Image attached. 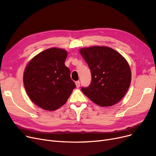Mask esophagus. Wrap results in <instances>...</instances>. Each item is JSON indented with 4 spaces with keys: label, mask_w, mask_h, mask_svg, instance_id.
<instances>
[{
    "label": "esophagus",
    "mask_w": 156,
    "mask_h": 156,
    "mask_svg": "<svg viewBox=\"0 0 156 156\" xmlns=\"http://www.w3.org/2000/svg\"><path fill=\"white\" fill-rule=\"evenodd\" d=\"M75 84H76V87L77 88H79V87H80V81H76L75 82Z\"/></svg>",
    "instance_id": "34e87169"
}]
</instances>
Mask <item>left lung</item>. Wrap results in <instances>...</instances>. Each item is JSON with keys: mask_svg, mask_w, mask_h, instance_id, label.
I'll return each mask as SVG.
<instances>
[{"mask_svg": "<svg viewBox=\"0 0 156 156\" xmlns=\"http://www.w3.org/2000/svg\"><path fill=\"white\" fill-rule=\"evenodd\" d=\"M80 53L88 64L92 75L90 85L81 88L84 95L101 107L112 106L121 100L131 80L126 60L108 47L82 48Z\"/></svg>", "mask_w": 156, "mask_h": 156, "instance_id": "8db88e82", "label": "left lung"}]
</instances>
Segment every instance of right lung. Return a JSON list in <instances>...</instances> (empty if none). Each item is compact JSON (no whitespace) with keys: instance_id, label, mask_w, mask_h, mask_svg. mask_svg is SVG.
Here are the masks:
<instances>
[{"instance_id":"add662e5","label":"right lung","mask_w":156,"mask_h":156,"mask_svg":"<svg viewBox=\"0 0 156 156\" xmlns=\"http://www.w3.org/2000/svg\"><path fill=\"white\" fill-rule=\"evenodd\" d=\"M67 51L50 48L41 52L28 63L23 83L28 96L46 111H55L64 105L76 87L64 64Z\"/></svg>"}]
</instances>
